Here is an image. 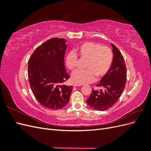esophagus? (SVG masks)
<instances>
[{"label": "esophagus", "instance_id": "34e87169", "mask_svg": "<svg viewBox=\"0 0 151 151\" xmlns=\"http://www.w3.org/2000/svg\"><path fill=\"white\" fill-rule=\"evenodd\" d=\"M82 85L81 84H77V83H75L74 84V87H76V86H81Z\"/></svg>", "mask_w": 151, "mask_h": 151}]
</instances>
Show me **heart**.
<instances>
[{
	"mask_svg": "<svg viewBox=\"0 0 151 151\" xmlns=\"http://www.w3.org/2000/svg\"><path fill=\"white\" fill-rule=\"evenodd\" d=\"M81 59L86 60L85 70H76L72 74V79L74 83L83 84L91 83L96 77H101L106 75L111 67L113 55L110 48L102 46L101 44L88 42L81 45L77 49ZM66 65L68 69L74 70L78 65V58L73 52L66 57Z\"/></svg>",
	"mask_w": 151,
	"mask_h": 151,
	"instance_id": "heart-1",
	"label": "heart"
}]
</instances>
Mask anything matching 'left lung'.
Masks as SVG:
<instances>
[{
  "label": "left lung",
  "mask_w": 151,
  "mask_h": 151,
  "mask_svg": "<svg viewBox=\"0 0 151 151\" xmlns=\"http://www.w3.org/2000/svg\"><path fill=\"white\" fill-rule=\"evenodd\" d=\"M113 60L110 69L96 86L104 90L93 89L87 99L89 106L97 111H104L115 104L123 93L127 81V68L120 50L111 43Z\"/></svg>",
  "instance_id": "8db88e82"
}]
</instances>
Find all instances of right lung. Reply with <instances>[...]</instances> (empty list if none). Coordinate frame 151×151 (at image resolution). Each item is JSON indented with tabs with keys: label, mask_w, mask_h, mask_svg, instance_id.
Listing matches in <instances>:
<instances>
[{
	"label": "right lung",
	"mask_w": 151,
	"mask_h": 151,
	"mask_svg": "<svg viewBox=\"0 0 151 151\" xmlns=\"http://www.w3.org/2000/svg\"><path fill=\"white\" fill-rule=\"evenodd\" d=\"M53 38L36 48L28 61V79L35 98L43 106L61 109L69 102L72 86H61L70 76L64 66L67 45Z\"/></svg>",
	"instance_id": "right-lung-1"
}]
</instances>
